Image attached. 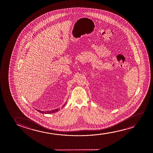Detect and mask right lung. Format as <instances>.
Here are the masks:
<instances>
[{
	"instance_id": "1",
	"label": "right lung",
	"mask_w": 153,
	"mask_h": 153,
	"mask_svg": "<svg viewBox=\"0 0 153 153\" xmlns=\"http://www.w3.org/2000/svg\"><path fill=\"white\" fill-rule=\"evenodd\" d=\"M41 112H42V111H41Z\"/></svg>"
}]
</instances>
